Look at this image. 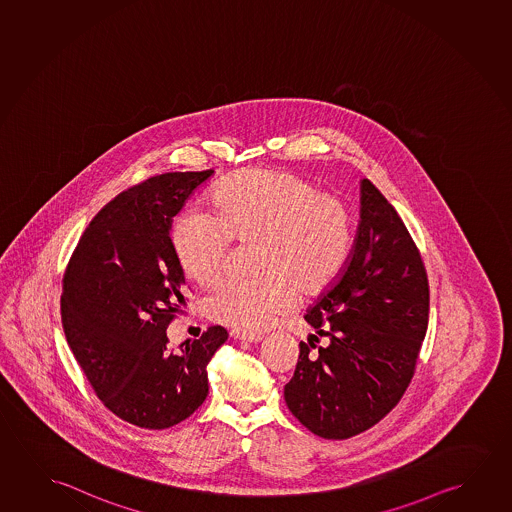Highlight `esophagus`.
<instances>
[{
  "label": "esophagus",
  "mask_w": 512,
  "mask_h": 512,
  "mask_svg": "<svg viewBox=\"0 0 512 512\" xmlns=\"http://www.w3.org/2000/svg\"><path fill=\"white\" fill-rule=\"evenodd\" d=\"M230 335L236 340H243V342H260L264 339L262 333H248V331L232 330Z\"/></svg>",
  "instance_id": "esophagus-1"
}]
</instances>
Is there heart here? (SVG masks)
<instances>
[{
    "label": "heart",
    "mask_w": 512,
    "mask_h": 512,
    "mask_svg": "<svg viewBox=\"0 0 512 512\" xmlns=\"http://www.w3.org/2000/svg\"><path fill=\"white\" fill-rule=\"evenodd\" d=\"M211 214L188 211L175 221L172 246L188 278L213 282L230 241L257 243L259 275L225 278L205 298V312L237 330L262 331L303 296L330 289L353 248V220L342 198L282 170H246L214 189Z\"/></svg>",
    "instance_id": "heart-1"
}]
</instances>
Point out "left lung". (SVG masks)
I'll return each instance as SVG.
<instances>
[{
	"mask_svg": "<svg viewBox=\"0 0 512 512\" xmlns=\"http://www.w3.org/2000/svg\"><path fill=\"white\" fill-rule=\"evenodd\" d=\"M327 337L299 342L284 397L292 415L326 440H346L378 424L413 378L429 321V284L417 244L394 205L360 182V221L337 282L308 308Z\"/></svg>",
	"mask_w": 512,
	"mask_h": 512,
	"instance_id": "1",
	"label": "left lung"
}]
</instances>
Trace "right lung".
I'll use <instances>...</instances> for the list:
<instances>
[{"mask_svg": "<svg viewBox=\"0 0 512 512\" xmlns=\"http://www.w3.org/2000/svg\"><path fill=\"white\" fill-rule=\"evenodd\" d=\"M213 173H163L122 191L90 221L63 275V331L76 362L104 406L143 429L172 427L202 406L207 363L228 337L211 326L179 351L166 337L186 305L172 221Z\"/></svg>", "mask_w": 512, "mask_h": 512, "instance_id": "1", "label": "right lung"}]
</instances>
